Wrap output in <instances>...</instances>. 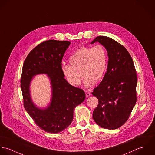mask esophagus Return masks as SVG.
I'll list each match as a JSON object with an SVG mask.
<instances>
[{
  "label": "esophagus",
  "instance_id": "obj_1",
  "mask_svg": "<svg viewBox=\"0 0 155 155\" xmlns=\"http://www.w3.org/2000/svg\"><path fill=\"white\" fill-rule=\"evenodd\" d=\"M85 93H86V97H89L91 96V93L89 92L88 91H85Z\"/></svg>",
  "mask_w": 155,
  "mask_h": 155
}]
</instances>
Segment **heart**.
<instances>
[{
	"instance_id": "obj_1",
	"label": "heart",
	"mask_w": 155,
	"mask_h": 155,
	"mask_svg": "<svg viewBox=\"0 0 155 155\" xmlns=\"http://www.w3.org/2000/svg\"><path fill=\"white\" fill-rule=\"evenodd\" d=\"M71 64H63L62 72L67 81L74 86H79L82 82L81 71L86 87L92 86L103 78L107 66V53L101 44L92 47H81L69 58Z\"/></svg>"
}]
</instances>
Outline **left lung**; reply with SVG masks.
<instances>
[{
  "label": "left lung",
  "instance_id": "1",
  "mask_svg": "<svg viewBox=\"0 0 155 155\" xmlns=\"http://www.w3.org/2000/svg\"><path fill=\"white\" fill-rule=\"evenodd\" d=\"M107 50V71L101 83L92 93L99 101L94 110V121L99 126L115 129L128 120L137 99V77L131 56L124 47L105 36H97Z\"/></svg>",
  "mask_w": 155,
  "mask_h": 155
}]
</instances>
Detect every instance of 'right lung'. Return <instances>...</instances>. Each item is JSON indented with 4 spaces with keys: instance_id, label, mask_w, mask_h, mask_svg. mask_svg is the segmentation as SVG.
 I'll list each match as a JSON object with an SVG mask.
<instances>
[{
    "instance_id": "1",
    "label": "right lung",
    "mask_w": 155,
    "mask_h": 155,
    "mask_svg": "<svg viewBox=\"0 0 155 155\" xmlns=\"http://www.w3.org/2000/svg\"><path fill=\"white\" fill-rule=\"evenodd\" d=\"M70 44L53 39L42 42L31 50L23 63L20 81L24 107L36 124L47 132L58 133L67 128L72 121L74 108L85 99L84 91L69 84L62 73V58ZM39 73L48 74L53 89L51 105L45 110L36 108L30 97L31 78Z\"/></svg>"
}]
</instances>
